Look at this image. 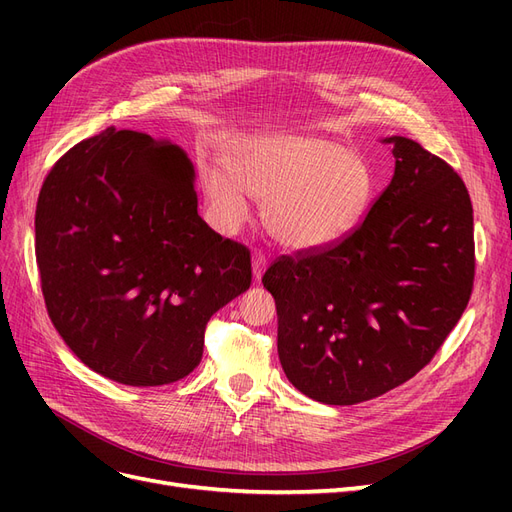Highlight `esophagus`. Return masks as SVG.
Here are the masks:
<instances>
[{"mask_svg": "<svg viewBox=\"0 0 512 512\" xmlns=\"http://www.w3.org/2000/svg\"><path fill=\"white\" fill-rule=\"evenodd\" d=\"M267 265H269V258L265 256V252L256 250L254 256H252V271H254L256 280H260L262 273H265V269H267Z\"/></svg>", "mask_w": 512, "mask_h": 512, "instance_id": "1", "label": "esophagus"}]
</instances>
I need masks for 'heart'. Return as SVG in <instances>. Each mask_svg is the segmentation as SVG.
Masks as SVG:
<instances>
[{"mask_svg":"<svg viewBox=\"0 0 512 512\" xmlns=\"http://www.w3.org/2000/svg\"><path fill=\"white\" fill-rule=\"evenodd\" d=\"M230 168L205 170V194L222 228L250 215V194L265 200L273 237L292 250L331 245L356 228L374 198L367 160L320 136H265L230 153Z\"/></svg>","mask_w":512,"mask_h":512,"instance_id":"heart-1","label":"heart"}]
</instances>
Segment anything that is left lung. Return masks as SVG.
<instances>
[{
    "label": "left lung",
    "instance_id": "obj_1",
    "mask_svg": "<svg viewBox=\"0 0 512 512\" xmlns=\"http://www.w3.org/2000/svg\"><path fill=\"white\" fill-rule=\"evenodd\" d=\"M384 143L395 173L365 220L331 245L275 258L262 275L288 380L329 406L361 404L416 376L474 286L466 183L410 138Z\"/></svg>",
    "mask_w": 512,
    "mask_h": 512
}]
</instances>
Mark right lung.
I'll use <instances>...</instances> for the list:
<instances>
[{
    "label": "right lung",
    "instance_id": "obj_1",
    "mask_svg": "<svg viewBox=\"0 0 512 512\" xmlns=\"http://www.w3.org/2000/svg\"><path fill=\"white\" fill-rule=\"evenodd\" d=\"M46 312L68 348L130 386L185 378L209 318L252 284V256L198 215L183 149L108 128L46 175L36 207Z\"/></svg>",
    "mask_w": 512,
    "mask_h": 512
}]
</instances>
